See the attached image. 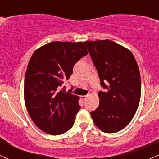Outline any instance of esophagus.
I'll use <instances>...</instances> for the list:
<instances>
[{
	"instance_id": "esophagus-1",
	"label": "esophagus",
	"mask_w": 159,
	"mask_h": 159,
	"mask_svg": "<svg viewBox=\"0 0 159 159\" xmlns=\"http://www.w3.org/2000/svg\"><path fill=\"white\" fill-rule=\"evenodd\" d=\"M87 97V96H81V98L82 100H83V101H84V100L86 99V98Z\"/></svg>"
}]
</instances>
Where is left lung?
Returning <instances> with one entry per match:
<instances>
[{
	"instance_id": "left-lung-1",
	"label": "left lung",
	"mask_w": 159,
	"mask_h": 159,
	"mask_svg": "<svg viewBox=\"0 0 159 159\" xmlns=\"http://www.w3.org/2000/svg\"><path fill=\"white\" fill-rule=\"evenodd\" d=\"M105 91L90 112L94 123L106 133L117 132L131 122L139 105L141 82L132 53L111 40L84 42Z\"/></svg>"
}]
</instances>
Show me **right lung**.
Returning a JSON list of instances; mask_svg holds the SVG:
<instances>
[{"label":"right lung","mask_w":159,"mask_h":159,"mask_svg":"<svg viewBox=\"0 0 159 159\" xmlns=\"http://www.w3.org/2000/svg\"><path fill=\"white\" fill-rule=\"evenodd\" d=\"M88 54L84 43L52 42L38 48L29 61L25 78L27 110L36 126L53 135L66 132L81 109L78 96L60 89L73 66Z\"/></svg>","instance_id":"1"}]
</instances>
